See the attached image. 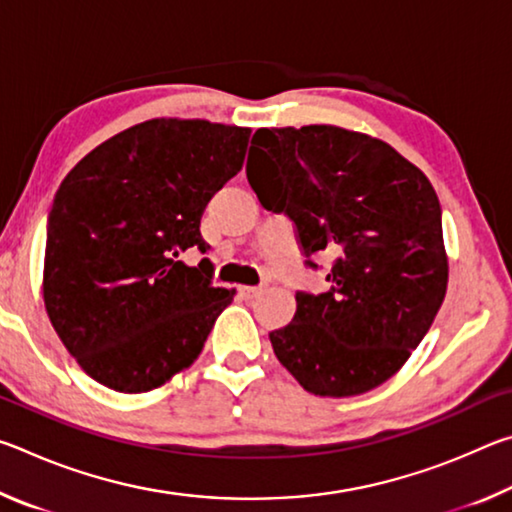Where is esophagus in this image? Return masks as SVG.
Returning a JSON list of instances; mask_svg holds the SVG:
<instances>
[{
  "mask_svg": "<svg viewBox=\"0 0 512 512\" xmlns=\"http://www.w3.org/2000/svg\"><path fill=\"white\" fill-rule=\"evenodd\" d=\"M239 291L244 298H257L264 289L262 287H239Z\"/></svg>",
  "mask_w": 512,
  "mask_h": 512,
  "instance_id": "34e87169",
  "label": "esophagus"
}]
</instances>
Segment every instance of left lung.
Listing matches in <instances>:
<instances>
[{
	"label": "left lung",
	"instance_id": "obj_1",
	"mask_svg": "<svg viewBox=\"0 0 512 512\" xmlns=\"http://www.w3.org/2000/svg\"><path fill=\"white\" fill-rule=\"evenodd\" d=\"M246 164L264 210L287 214L305 266L332 257L325 293L296 291L268 334L305 391L350 397L391 379L447 291L443 212L427 176L393 146L339 126L259 128Z\"/></svg>",
	"mask_w": 512,
	"mask_h": 512
}]
</instances>
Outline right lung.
I'll list each match as a JSON object with an SVG mask.
<instances>
[{
  "label": "right lung",
  "mask_w": 512,
  "mask_h": 512,
  "mask_svg": "<svg viewBox=\"0 0 512 512\" xmlns=\"http://www.w3.org/2000/svg\"><path fill=\"white\" fill-rule=\"evenodd\" d=\"M250 128L151 119L90 151L47 219L45 307L99 384L146 393L203 350L235 291L214 287L201 216L237 176ZM198 249L196 267L182 262Z\"/></svg>",
  "instance_id": "1"
}]
</instances>
